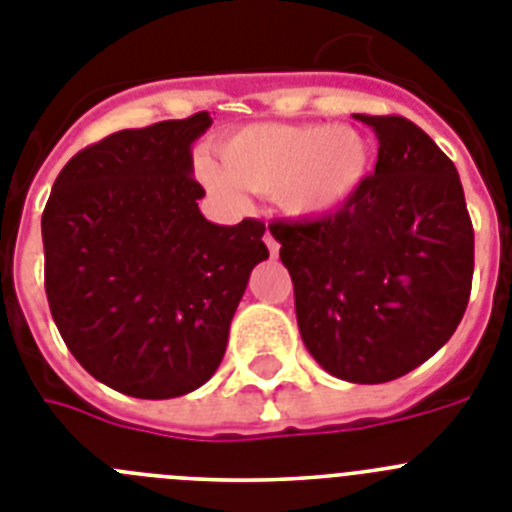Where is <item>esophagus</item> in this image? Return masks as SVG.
Listing matches in <instances>:
<instances>
[{
	"mask_svg": "<svg viewBox=\"0 0 512 512\" xmlns=\"http://www.w3.org/2000/svg\"><path fill=\"white\" fill-rule=\"evenodd\" d=\"M264 243H266V248H269L271 256H277V253H279V243H277V238H274V235L269 233V230H266V235H264Z\"/></svg>",
	"mask_w": 512,
	"mask_h": 512,
	"instance_id": "obj_1",
	"label": "esophagus"
}]
</instances>
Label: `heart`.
Returning <instances> with one entry per match:
<instances>
[{
    "label": "heart",
    "instance_id": "obj_1",
    "mask_svg": "<svg viewBox=\"0 0 512 512\" xmlns=\"http://www.w3.org/2000/svg\"><path fill=\"white\" fill-rule=\"evenodd\" d=\"M223 169L202 158L197 171L210 192L233 200L238 187L277 197L287 215L310 220L354 200L372 171V143L354 128L248 125L217 148Z\"/></svg>",
    "mask_w": 512,
    "mask_h": 512
}]
</instances>
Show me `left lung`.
<instances>
[{"label":"left lung","instance_id":"1","mask_svg":"<svg viewBox=\"0 0 512 512\" xmlns=\"http://www.w3.org/2000/svg\"><path fill=\"white\" fill-rule=\"evenodd\" d=\"M379 140L354 200L271 223L295 284L300 336L325 372L382 384L454 336L474 274V230L451 158L400 115H356Z\"/></svg>","mask_w":512,"mask_h":512}]
</instances>
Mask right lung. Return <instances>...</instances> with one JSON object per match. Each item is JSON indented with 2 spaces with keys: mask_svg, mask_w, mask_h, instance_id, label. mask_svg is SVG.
Here are the masks:
<instances>
[{
  "mask_svg": "<svg viewBox=\"0 0 512 512\" xmlns=\"http://www.w3.org/2000/svg\"><path fill=\"white\" fill-rule=\"evenodd\" d=\"M210 112L120 130L76 153L43 210L45 295L71 354L140 400L197 390L225 356L266 225L200 212L192 143Z\"/></svg>",
  "mask_w": 512,
  "mask_h": 512,
  "instance_id": "1",
  "label": "right lung"
}]
</instances>
